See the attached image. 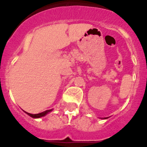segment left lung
Returning <instances> with one entry per match:
<instances>
[{"label": "left lung", "instance_id": "left-lung-1", "mask_svg": "<svg viewBox=\"0 0 147 147\" xmlns=\"http://www.w3.org/2000/svg\"><path fill=\"white\" fill-rule=\"evenodd\" d=\"M101 119H102V118H101ZM107 119V118H104V119Z\"/></svg>", "mask_w": 147, "mask_h": 147}]
</instances>
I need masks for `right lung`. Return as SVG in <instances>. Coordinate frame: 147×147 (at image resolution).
<instances>
[{"instance_id": "add662e5", "label": "right lung", "mask_w": 147, "mask_h": 147, "mask_svg": "<svg viewBox=\"0 0 147 147\" xmlns=\"http://www.w3.org/2000/svg\"><path fill=\"white\" fill-rule=\"evenodd\" d=\"M52 110H53V109H51V110H45V111H44V112L40 113H37V114L28 113L26 112V111H24V112H25L27 114V115H29V116H31V117L34 118V119H38V118L43 117V116H45V115H47L48 113H50V112H51Z\"/></svg>"}]
</instances>
